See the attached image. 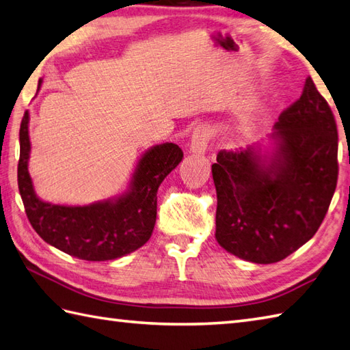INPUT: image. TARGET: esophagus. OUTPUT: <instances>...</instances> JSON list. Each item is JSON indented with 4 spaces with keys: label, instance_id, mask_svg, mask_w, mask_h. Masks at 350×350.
Returning <instances> with one entry per match:
<instances>
[{
    "label": "esophagus",
    "instance_id": "1",
    "mask_svg": "<svg viewBox=\"0 0 350 350\" xmlns=\"http://www.w3.org/2000/svg\"><path fill=\"white\" fill-rule=\"evenodd\" d=\"M212 137V129L207 124H200L192 133L191 139V152L197 154H203L209 144V139Z\"/></svg>",
    "mask_w": 350,
    "mask_h": 350
}]
</instances>
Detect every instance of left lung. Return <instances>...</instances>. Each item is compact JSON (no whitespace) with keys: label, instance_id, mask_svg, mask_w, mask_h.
<instances>
[{"label":"left lung","instance_id":"obj_1","mask_svg":"<svg viewBox=\"0 0 350 350\" xmlns=\"http://www.w3.org/2000/svg\"><path fill=\"white\" fill-rule=\"evenodd\" d=\"M277 150H221L212 165L218 243L252 263H277L321 227L338 177L336 118L310 77L275 123Z\"/></svg>","mask_w":350,"mask_h":350}]
</instances>
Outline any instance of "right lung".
Instances as JSON below:
<instances>
[{
  "mask_svg": "<svg viewBox=\"0 0 350 350\" xmlns=\"http://www.w3.org/2000/svg\"><path fill=\"white\" fill-rule=\"evenodd\" d=\"M42 81H39V84ZM28 111L21 122L18 187L29 224L42 239L72 257L105 262L138 250L150 239L156 222V194L162 180L183 158L173 143L152 147L139 159L131 188L122 197L90 206L44 203L28 174Z\"/></svg>",
  "mask_w": 350,
  "mask_h": 350,
  "instance_id": "obj_1",
  "label": "right lung"
}]
</instances>
